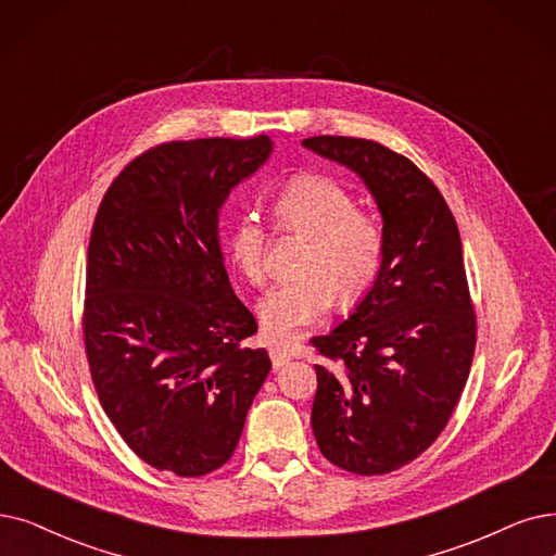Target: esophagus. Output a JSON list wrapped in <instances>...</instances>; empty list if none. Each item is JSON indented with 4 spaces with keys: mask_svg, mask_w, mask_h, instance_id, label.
<instances>
[{
    "mask_svg": "<svg viewBox=\"0 0 556 556\" xmlns=\"http://www.w3.org/2000/svg\"><path fill=\"white\" fill-rule=\"evenodd\" d=\"M269 355H271V365H274V369H280V367H285L287 363L292 361V358H290V353H285V351L276 349V346H271V349H269Z\"/></svg>",
    "mask_w": 556,
    "mask_h": 556,
    "instance_id": "34e87169",
    "label": "esophagus"
}]
</instances>
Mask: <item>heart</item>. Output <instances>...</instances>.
Wrapping results in <instances>:
<instances>
[{
	"instance_id": "1",
	"label": "heart",
	"mask_w": 556,
	"mask_h": 556,
	"mask_svg": "<svg viewBox=\"0 0 556 556\" xmlns=\"http://www.w3.org/2000/svg\"><path fill=\"white\" fill-rule=\"evenodd\" d=\"M355 195L340 182L317 173L287 180L271 203L278 232L305 235L296 271L260 305L266 340L292 346L303 332L321 321L336 303L358 305L379 280L386 235L381 220L355 207ZM271 235L251 214L230 226L228 253L239 274L255 287L269 282Z\"/></svg>"
}]
</instances>
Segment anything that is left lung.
<instances>
[{"mask_svg":"<svg viewBox=\"0 0 556 556\" xmlns=\"http://www.w3.org/2000/svg\"><path fill=\"white\" fill-rule=\"evenodd\" d=\"M305 148L358 173L383 216L386 255L371 292L328 336L309 340L313 431L338 468H404L447 427L470 376L477 315L456 218L408 157L371 139L309 137Z\"/></svg>","mask_w":556,"mask_h":556,"instance_id":"8db88e82","label":"left lung"}]
</instances>
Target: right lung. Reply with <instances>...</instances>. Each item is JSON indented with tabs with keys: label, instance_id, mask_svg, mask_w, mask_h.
<instances>
[{
	"label": "right lung",
	"instance_id": "add662e5",
	"mask_svg": "<svg viewBox=\"0 0 556 556\" xmlns=\"http://www.w3.org/2000/svg\"><path fill=\"white\" fill-rule=\"evenodd\" d=\"M271 154L269 137L160 143L98 207L86 257L84 346L100 404L157 470L228 463L271 369L257 321L228 280L218 210Z\"/></svg>",
	"mask_w": 556,
	"mask_h": 556
}]
</instances>
